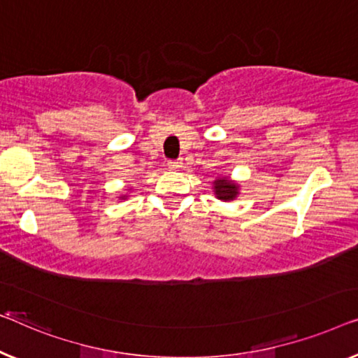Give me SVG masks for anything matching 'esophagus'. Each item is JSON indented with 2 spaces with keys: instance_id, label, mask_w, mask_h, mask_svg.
I'll use <instances>...</instances> for the list:
<instances>
[{
  "instance_id": "esophagus-1",
  "label": "esophagus",
  "mask_w": 358,
  "mask_h": 358,
  "mask_svg": "<svg viewBox=\"0 0 358 358\" xmlns=\"http://www.w3.org/2000/svg\"><path fill=\"white\" fill-rule=\"evenodd\" d=\"M180 160H167V167L169 169H177V167H180Z\"/></svg>"
}]
</instances>
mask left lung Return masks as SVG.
I'll use <instances>...</instances> for the list:
<instances>
[{"label": "left lung", "instance_id": "obj_1", "mask_svg": "<svg viewBox=\"0 0 358 358\" xmlns=\"http://www.w3.org/2000/svg\"><path fill=\"white\" fill-rule=\"evenodd\" d=\"M214 189H215V194H217L219 199H224V201H230L234 199L236 194H238V186L230 183L229 180L225 178H219L214 181Z\"/></svg>", "mask_w": 358, "mask_h": 358}]
</instances>
